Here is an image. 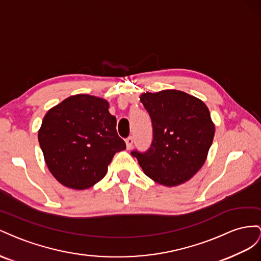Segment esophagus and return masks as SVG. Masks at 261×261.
Returning a JSON list of instances; mask_svg holds the SVG:
<instances>
[{
  "label": "esophagus",
  "mask_w": 261,
  "mask_h": 261,
  "mask_svg": "<svg viewBox=\"0 0 261 261\" xmlns=\"http://www.w3.org/2000/svg\"><path fill=\"white\" fill-rule=\"evenodd\" d=\"M125 144H126V148H128V150H130V148L133 145V138L129 137L128 139H125Z\"/></svg>",
  "instance_id": "esophagus-1"
}]
</instances>
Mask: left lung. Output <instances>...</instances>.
Instances as JSON below:
<instances>
[{
  "mask_svg": "<svg viewBox=\"0 0 261 261\" xmlns=\"http://www.w3.org/2000/svg\"><path fill=\"white\" fill-rule=\"evenodd\" d=\"M140 101L151 117L153 141L146 152L132 151L154 181L173 187L188 181L204 164L215 126L205 103L176 89L143 93Z\"/></svg>",
  "mask_w": 261,
  "mask_h": 261,
  "instance_id": "8db88e82",
  "label": "left lung"
}]
</instances>
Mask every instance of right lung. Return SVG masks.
<instances>
[{
  "mask_svg": "<svg viewBox=\"0 0 261 261\" xmlns=\"http://www.w3.org/2000/svg\"><path fill=\"white\" fill-rule=\"evenodd\" d=\"M106 99L79 94L43 117L38 141L44 162L65 187L84 190L105 177L117 152L125 148Z\"/></svg>",
  "mask_w": 261,
  "mask_h": 261,
  "instance_id": "1",
  "label": "right lung"
}]
</instances>
